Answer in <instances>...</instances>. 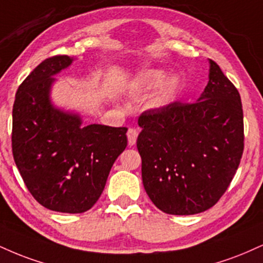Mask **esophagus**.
Returning a JSON list of instances; mask_svg holds the SVG:
<instances>
[{
	"label": "esophagus",
	"instance_id": "obj_1",
	"mask_svg": "<svg viewBox=\"0 0 263 263\" xmlns=\"http://www.w3.org/2000/svg\"><path fill=\"white\" fill-rule=\"evenodd\" d=\"M138 131L135 128H128L127 131V138H128V145H134L137 141Z\"/></svg>",
	"mask_w": 263,
	"mask_h": 263
}]
</instances>
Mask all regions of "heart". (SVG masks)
Segmentation results:
<instances>
[{
  "mask_svg": "<svg viewBox=\"0 0 263 263\" xmlns=\"http://www.w3.org/2000/svg\"><path fill=\"white\" fill-rule=\"evenodd\" d=\"M163 78L164 72L159 71V69H145V71H142L141 73L136 76L134 83H132V89L137 94H144L159 84ZM178 87L179 82L176 78H167L166 81H164L157 88V90L153 94V98H152L154 105L162 106L172 101L173 98L175 97L176 91H178Z\"/></svg>",
  "mask_w": 263,
  "mask_h": 263,
  "instance_id": "heart-1",
  "label": "heart"
}]
</instances>
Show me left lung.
Segmentation results:
<instances>
[{
    "mask_svg": "<svg viewBox=\"0 0 263 263\" xmlns=\"http://www.w3.org/2000/svg\"><path fill=\"white\" fill-rule=\"evenodd\" d=\"M138 125L142 180L156 207L175 216L213 207L243 152L241 99L219 66L210 60V81L196 103L145 110Z\"/></svg>",
    "mask_w": 263,
    "mask_h": 263,
    "instance_id": "left-lung-1",
    "label": "left lung"
}]
</instances>
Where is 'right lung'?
Instances as JSON below:
<instances>
[{"label":"right lung","mask_w":263,"mask_h":263,"mask_svg":"<svg viewBox=\"0 0 263 263\" xmlns=\"http://www.w3.org/2000/svg\"><path fill=\"white\" fill-rule=\"evenodd\" d=\"M71 63L67 55L44 60L20 85L12 112V153L41 205L83 213L99 200L114 162L127 145V128L82 127L80 116L51 105L52 76Z\"/></svg>","instance_id":"right-lung-1"}]
</instances>
